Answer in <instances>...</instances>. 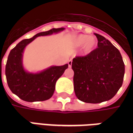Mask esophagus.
<instances>
[{
	"mask_svg": "<svg viewBox=\"0 0 133 133\" xmlns=\"http://www.w3.org/2000/svg\"><path fill=\"white\" fill-rule=\"evenodd\" d=\"M68 63V67H69V68H71V66H72V61L70 60Z\"/></svg>",
	"mask_w": 133,
	"mask_h": 133,
	"instance_id": "obj_1",
	"label": "esophagus"
}]
</instances>
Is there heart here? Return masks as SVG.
I'll list each match as a JSON object with an SVG mask.
<instances>
[{"instance_id": "obj_1", "label": "heart", "mask_w": 133, "mask_h": 133, "mask_svg": "<svg viewBox=\"0 0 133 133\" xmlns=\"http://www.w3.org/2000/svg\"><path fill=\"white\" fill-rule=\"evenodd\" d=\"M97 44L98 42L96 38L84 34H80L75 36L72 41V45L73 47L80 48L83 46V50L86 54L92 52L95 49Z\"/></svg>"}]
</instances>
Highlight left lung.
I'll return each mask as SVG.
<instances>
[{
  "label": "left lung",
  "instance_id": "obj_1",
  "mask_svg": "<svg viewBox=\"0 0 133 133\" xmlns=\"http://www.w3.org/2000/svg\"><path fill=\"white\" fill-rule=\"evenodd\" d=\"M98 48L85 56L72 59L76 97L84 103H100L114 97L123 85L125 64L120 51L95 33Z\"/></svg>",
  "mask_w": 133,
  "mask_h": 133
}]
</instances>
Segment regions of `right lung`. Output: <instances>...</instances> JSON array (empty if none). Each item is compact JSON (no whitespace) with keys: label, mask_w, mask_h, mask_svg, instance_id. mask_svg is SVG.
<instances>
[{"label":"right lung","mask_w":133,"mask_h":133,"mask_svg":"<svg viewBox=\"0 0 133 133\" xmlns=\"http://www.w3.org/2000/svg\"><path fill=\"white\" fill-rule=\"evenodd\" d=\"M65 30V28H52L37 33L30 39L21 41L10 50L5 65V76L8 87L13 93L27 102L44 101L51 98L58 78L68 68V65L52 66L42 71L30 72L24 68L23 63L25 47L39 36L50 35Z\"/></svg>","instance_id":"right-lung-1"}]
</instances>
